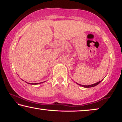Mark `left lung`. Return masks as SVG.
I'll return each instance as SVG.
<instances>
[{
  "instance_id": "1",
  "label": "left lung",
  "mask_w": 122,
  "mask_h": 122,
  "mask_svg": "<svg viewBox=\"0 0 122 122\" xmlns=\"http://www.w3.org/2000/svg\"><path fill=\"white\" fill-rule=\"evenodd\" d=\"M102 80L100 81H99V82H96V83L93 84H91V85H81V84H78L77 82H76V83L77 84L79 85H80V86H82V87H84V88H91V87H93V86H96V85L99 84L100 83V82H101Z\"/></svg>"
}]
</instances>
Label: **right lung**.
I'll return each mask as SVG.
<instances>
[{"instance_id":"1","label":"right lung","mask_w":122,"mask_h":122,"mask_svg":"<svg viewBox=\"0 0 122 122\" xmlns=\"http://www.w3.org/2000/svg\"><path fill=\"white\" fill-rule=\"evenodd\" d=\"M42 82H40V83H35V84H33V83H29V82H27V83H28V84H35V85H36V84H41V83H42Z\"/></svg>"}]
</instances>
